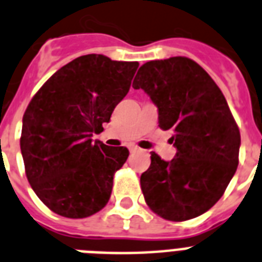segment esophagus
Listing matches in <instances>:
<instances>
[{"label":"esophagus","mask_w":262,"mask_h":262,"mask_svg":"<svg viewBox=\"0 0 262 262\" xmlns=\"http://www.w3.org/2000/svg\"><path fill=\"white\" fill-rule=\"evenodd\" d=\"M129 150H130L132 153H135V152H138V150H140V148L136 145H129Z\"/></svg>","instance_id":"34e87169"}]
</instances>
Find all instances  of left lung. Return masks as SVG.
<instances>
[{
  "label": "left lung",
  "mask_w": 262,
  "mask_h": 262,
  "mask_svg": "<svg viewBox=\"0 0 262 262\" xmlns=\"http://www.w3.org/2000/svg\"><path fill=\"white\" fill-rule=\"evenodd\" d=\"M157 106L159 126L172 129L176 155L152 152L141 175L146 205L168 221L192 220L215 205L238 167L241 135L216 83L188 57L142 64L133 80Z\"/></svg>",
  "instance_id": "obj_1"
}]
</instances>
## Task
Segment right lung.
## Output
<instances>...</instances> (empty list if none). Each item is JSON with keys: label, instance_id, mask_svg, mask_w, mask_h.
Instances as JSON below:
<instances>
[{"label": "right lung", "instance_id": "obj_1", "mask_svg": "<svg viewBox=\"0 0 262 262\" xmlns=\"http://www.w3.org/2000/svg\"><path fill=\"white\" fill-rule=\"evenodd\" d=\"M137 61L84 55L57 70L23 117L21 155L40 201L66 218H86L105 207L113 176L129 156L125 146L93 141L124 99Z\"/></svg>", "mask_w": 262, "mask_h": 262}]
</instances>
